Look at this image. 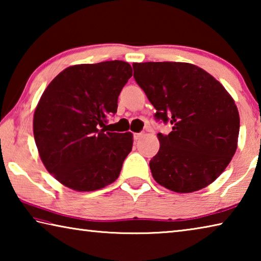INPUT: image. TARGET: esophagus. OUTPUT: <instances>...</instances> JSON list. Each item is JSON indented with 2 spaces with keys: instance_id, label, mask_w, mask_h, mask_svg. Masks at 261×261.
I'll return each instance as SVG.
<instances>
[{
  "instance_id": "obj_1",
  "label": "esophagus",
  "mask_w": 261,
  "mask_h": 261,
  "mask_svg": "<svg viewBox=\"0 0 261 261\" xmlns=\"http://www.w3.org/2000/svg\"><path fill=\"white\" fill-rule=\"evenodd\" d=\"M143 136H144L143 132H140V134H135V135H134V138H135V140H139Z\"/></svg>"
}]
</instances>
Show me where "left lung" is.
I'll use <instances>...</instances> for the list:
<instances>
[{
    "label": "left lung",
    "instance_id": "8db88e82",
    "mask_svg": "<svg viewBox=\"0 0 261 261\" xmlns=\"http://www.w3.org/2000/svg\"><path fill=\"white\" fill-rule=\"evenodd\" d=\"M134 77L156 109V121L170 123L158 134L160 149L149 161L156 182L189 193L206 188L223 173L237 148L240 115L235 101L216 79L182 62L134 63Z\"/></svg>",
    "mask_w": 261,
    "mask_h": 261
}]
</instances>
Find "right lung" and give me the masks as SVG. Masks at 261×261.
I'll return each mask as SVG.
<instances>
[{
  "label": "right lung",
  "mask_w": 261,
  "mask_h": 261,
  "mask_svg": "<svg viewBox=\"0 0 261 261\" xmlns=\"http://www.w3.org/2000/svg\"><path fill=\"white\" fill-rule=\"evenodd\" d=\"M132 76L127 62L107 61L64 69L35 108L33 134L46 169L65 187L94 191L112 184L131 152L134 136L106 127Z\"/></svg>",
  "instance_id": "1"
}]
</instances>
